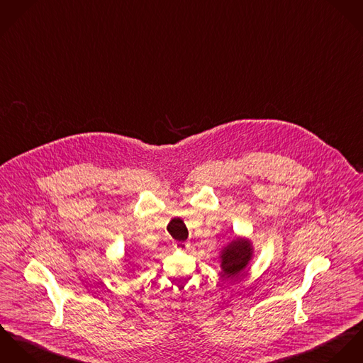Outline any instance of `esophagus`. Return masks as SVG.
<instances>
[{
	"instance_id": "obj_1",
	"label": "esophagus",
	"mask_w": 363,
	"mask_h": 363,
	"mask_svg": "<svg viewBox=\"0 0 363 363\" xmlns=\"http://www.w3.org/2000/svg\"><path fill=\"white\" fill-rule=\"evenodd\" d=\"M174 247H175V249H179V250H185V249L189 247V243H188V242H175V243H174Z\"/></svg>"
}]
</instances>
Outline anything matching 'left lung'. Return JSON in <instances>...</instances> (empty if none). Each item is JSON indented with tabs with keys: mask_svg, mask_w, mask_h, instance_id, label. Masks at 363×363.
Segmentation results:
<instances>
[{
	"mask_svg": "<svg viewBox=\"0 0 363 363\" xmlns=\"http://www.w3.org/2000/svg\"><path fill=\"white\" fill-rule=\"evenodd\" d=\"M252 249L250 243L245 240L231 242L221 255L223 277L233 279L238 276L250 260Z\"/></svg>",
	"mask_w": 363,
	"mask_h": 363,
	"instance_id": "1",
	"label": "left lung"
}]
</instances>
